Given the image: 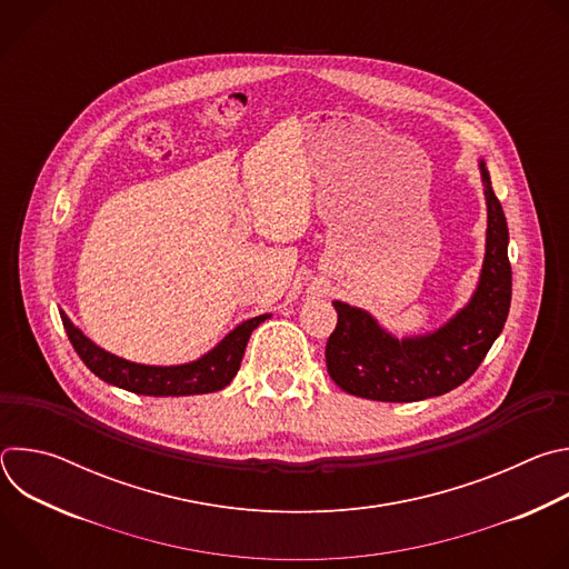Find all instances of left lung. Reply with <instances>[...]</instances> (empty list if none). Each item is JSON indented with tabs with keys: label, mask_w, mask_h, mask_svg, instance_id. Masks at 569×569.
<instances>
[{
	"label": "left lung",
	"mask_w": 569,
	"mask_h": 569,
	"mask_svg": "<svg viewBox=\"0 0 569 569\" xmlns=\"http://www.w3.org/2000/svg\"><path fill=\"white\" fill-rule=\"evenodd\" d=\"M479 169L489 229L472 299L439 331L405 340L380 329L369 312L333 301L338 327L327 342V369L347 393L382 402H412L448 393L477 371L502 333L511 306L509 227L483 161Z\"/></svg>",
	"instance_id": "left-lung-1"
}]
</instances>
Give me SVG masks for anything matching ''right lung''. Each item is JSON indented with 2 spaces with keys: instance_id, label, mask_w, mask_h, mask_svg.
I'll list each match as a JSON object with an SVG mask.
<instances>
[{
  "instance_id": "add662e5",
  "label": "right lung",
  "mask_w": 569,
  "mask_h": 569,
  "mask_svg": "<svg viewBox=\"0 0 569 569\" xmlns=\"http://www.w3.org/2000/svg\"><path fill=\"white\" fill-rule=\"evenodd\" d=\"M268 317L270 315H259L242 321L213 351L196 362L178 367H148L103 351L80 333L64 312H60L67 338L86 367L101 380L143 396H191L227 387L240 369L252 331Z\"/></svg>"
}]
</instances>
